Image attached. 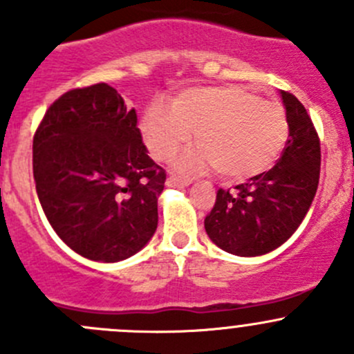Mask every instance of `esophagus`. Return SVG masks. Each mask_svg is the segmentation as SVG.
I'll return each instance as SVG.
<instances>
[{"label": "esophagus", "mask_w": 354, "mask_h": 354, "mask_svg": "<svg viewBox=\"0 0 354 354\" xmlns=\"http://www.w3.org/2000/svg\"><path fill=\"white\" fill-rule=\"evenodd\" d=\"M192 181L190 180H183V178H178V176H169L166 180V187L169 188H183V187H188Z\"/></svg>", "instance_id": "1"}]
</instances>
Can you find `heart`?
<instances>
[{"mask_svg":"<svg viewBox=\"0 0 354 354\" xmlns=\"http://www.w3.org/2000/svg\"><path fill=\"white\" fill-rule=\"evenodd\" d=\"M140 133L151 156L166 160L197 137L200 149L178 157L185 173L216 167L227 181L263 174L277 162L289 137L286 111L279 102L238 85L197 87L181 92L173 109L160 104L145 108Z\"/></svg>","mask_w":354,"mask_h":354,"instance_id":"obj_1","label":"heart"}]
</instances>
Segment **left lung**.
<instances>
[{"label":"left lung","instance_id":"left-lung-1","mask_svg":"<svg viewBox=\"0 0 354 354\" xmlns=\"http://www.w3.org/2000/svg\"><path fill=\"white\" fill-rule=\"evenodd\" d=\"M289 138L272 169L250 178L234 192H217L205 231L221 250L259 257L279 248L305 219L320 176V142L305 106L281 91Z\"/></svg>","mask_w":354,"mask_h":354}]
</instances>
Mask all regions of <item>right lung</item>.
Instances as JSON below:
<instances>
[{
	"label": "right lung",
	"instance_id": "1",
	"mask_svg": "<svg viewBox=\"0 0 354 354\" xmlns=\"http://www.w3.org/2000/svg\"><path fill=\"white\" fill-rule=\"evenodd\" d=\"M147 152L137 113L108 84L73 88L46 111L32 145L35 190L78 255L120 262L154 236L166 173Z\"/></svg>",
	"mask_w": 354,
	"mask_h": 354
}]
</instances>
